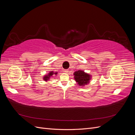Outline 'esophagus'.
Returning <instances> with one entry per match:
<instances>
[{
  "label": "esophagus",
  "mask_w": 135,
  "mask_h": 135,
  "mask_svg": "<svg viewBox=\"0 0 135 135\" xmlns=\"http://www.w3.org/2000/svg\"><path fill=\"white\" fill-rule=\"evenodd\" d=\"M65 73H68V72H69V70H68V69H66V70H65Z\"/></svg>",
  "instance_id": "34e87169"
}]
</instances>
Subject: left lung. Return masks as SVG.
<instances>
[{"label":"left lung","mask_w":135,"mask_h":135,"mask_svg":"<svg viewBox=\"0 0 135 135\" xmlns=\"http://www.w3.org/2000/svg\"><path fill=\"white\" fill-rule=\"evenodd\" d=\"M74 79L76 83L80 86H84L89 83L91 76L82 70H78L74 72Z\"/></svg>","instance_id":"left-lung-1"}]
</instances>
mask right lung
Returning <instances> with one entry per match:
<instances>
[{
  "mask_svg": "<svg viewBox=\"0 0 135 135\" xmlns=\"http://www.w3.org/2000/svg\"><path fill=\"white\" fill-rule=\"evenodd\" d=\"M57 72L54 73V72L53 71H50V73H48V75H45V76L43 77V79H44L45 81H47V80H48L49 79H50V78H51V76H52L53 75H54V74H55V75H57Z\"/></svg>",
  "mask_w": 135,
  "mask_h": 135,
  "instance_id": "add662e5",
  "label": "right lung"
}]
</instances>
